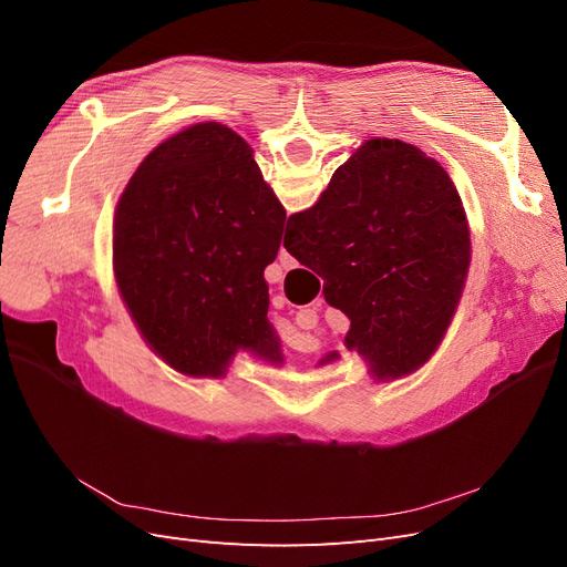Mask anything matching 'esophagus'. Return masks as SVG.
<instances>
[{"mask_svg": "<svg viewBox=\"0 0 567 567\" xmlns=\"http://www.w3.org/2000/svg\"><path fill=\"white\" fill-rule=\"evenodd\" d=\"M279 262H281L284 269H293V267H296V260L286 252L284 246H281V250H279Z\"/></svg>", "mask_w": 567, "mask_h": 567, "instance_id": "esophagus-1", "label": "esophagus"}]
</instances>
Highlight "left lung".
Here are the masks:
<instances>
[{
  "mask_svg": "<svg viewBox=\"0 0 567 567\" xmlns=\"http://www.w3.org/2000/svg\"><path fill=\"white\" fill-rule=\"evenodd\" d=\"M286 210L234 130L198 123L136 167L113 219L120 296L165 364L221 379L238 350L281 364L265 267Z\"/></svg>",
  "mask_w": 567,
  "mask_h": 567,
  "instance_id": "obj_1",
  "label": "left lung"
}]
</instances>
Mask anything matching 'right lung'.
Segmentation results:
<instances>
[{
  "label": "right lung",
  "mask_w": 567,
  "mask_h": 567,
  "mask_svg": "<svg viewBox=\"0 0 567 567\" xmlns=\"http://www.w3.org/2000/svg\"><path fill=\"white\" fill-rule=\"evenodd\" d=\"M286 250L346 312V348L375 381L433 357L471 267V231L444 167L416 146L373 136L342 163L310 210L288 217ZM340 359L326 354L319 367Z\"/></svg>",
  "instance_id": "add662e5"
}]
</instances>
